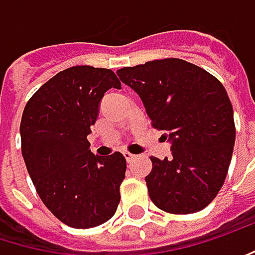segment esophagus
<instances>
[{
    "label": "esophagus",
    "mask_w": 255,
    "mask_h": 255,
    "mask_svg": "<svg viewBox=\"0 0 255 255\" xmlns=\"http://www.w3.org/2000/svg\"><path fill=\"white\" fill-rule=\"evenodd\" d=\"M123 156L126 158V161H128V162H130V161H132V159L135 158V155L130 154V152H125V154H123Z\"/></svg>",
    "instance_id": "34e87169"
}]
</instances>
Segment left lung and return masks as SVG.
<instances>
[{
  "label": "left lung",
  "mask_w": 255,
  "mask_h": 255,
  "mask_svg": "<svg viewBox=\"0 0 255 255\" xmlns=\"http://www.w3.org/2000/svg\"><path fill=\"white\" fill-rule=\"evenodd\" d=\"M143 101L151 125L171 140L173 156H151L145 177L158 209L189 215L205 209L225 183L235 143L234 110L225 87L197 65L155 59L118 69Z\"/></svg>",
  "instance_id": "left-lung-1"
}]
</instances>
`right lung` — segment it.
<instances>
[{
  "label": "right lung",
  "mask_w": 255,
  "mask_h": 255,
  "mask_svg": "<svg viewBox=\"0 0 255 255\" xmlns=\"http://www.w3.org/2000/svg\"><path fill=\"white\" fill-rule=\"evenodd\" d=\"M122 84L112 69L77 65L45 82L27 101L21 123V154L45 206L71 228L107 222L120 202L126 159L120 152L94 155L87 136L99 103Z\"/></svg>",
  "instance_id": "right-lung-1"
}]
</instances>
